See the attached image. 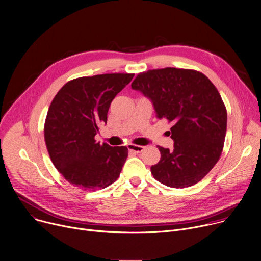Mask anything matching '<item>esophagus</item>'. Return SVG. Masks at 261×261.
<instances>
[{
    "mask_svg": "<svg viewBox=\"0 0 261 261\" xmlns=\"http://www.w3.org/2000/svg\"><path fill=\"white\" fill-rule=\"evenodd\" d=\"M127 148H128L130 151H134V152H136V153H140V152H142V151L145 149L144 146L134 145V144H129V145L127 146Z\"/></svg>",
    "mask_w": 261,
    "mask_h": 261,
    "instance_id": "esophagus-1",
    "label": "esophagus"
}]
</instances>
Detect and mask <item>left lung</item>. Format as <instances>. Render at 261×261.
I'll return each instance as SVG.
<instances>
[{
  "label": "left lung",
  "mask_w": 261,
  "mask_h": 261,
  "mask_svg": "<svg viewBox=\"0 0 261 261\" xmlns=\"http://www.w3.org/2000/svg\"><path fill=\"white\" fill-rule=\"evenodd\" d=\"M132 88L148 97L156 117L173 123L174 148L158 146L162 158L153 177L173 188L199 182L218 162L226 135L227 113L220 93L200 72L166 68L140 73Z\"/></svg>",
  "instance_id": "1"
}]
</instances>
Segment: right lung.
<instances>
[{
  "mask_svg": "<svg viewBox=\"0 0 261 261\" xmlns=\"http://www.w3.org/2000/svg\"><path fill=\"white\" fill-rule=\"evenodd\" d=\"M134 74H102L66 83L51 101L44 137L55 167L72 185L87 191L117 180L127 158L125 146L112 147L94 140L107 123L111 101Z\"/></svg>",
  "mask_w": 261,
  "mask_h": 261,
  "instance_id": "obj_1",
  "label": "right lung"
}]
</instances>
